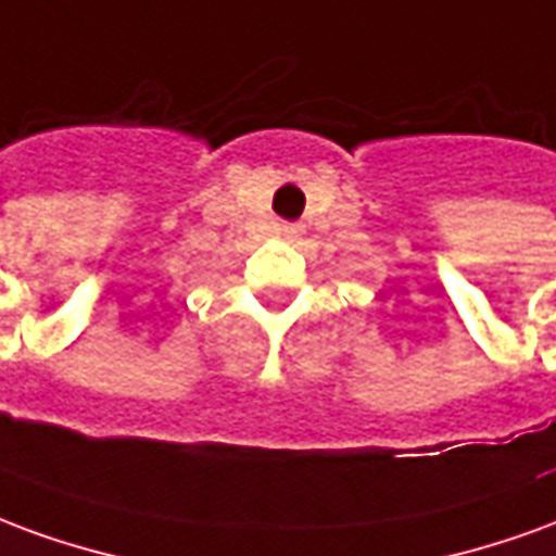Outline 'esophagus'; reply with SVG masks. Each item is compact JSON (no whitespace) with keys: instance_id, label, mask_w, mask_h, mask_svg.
<instances>
[{"instance_id":"1","label":"esophagus","mask_w":556,"mask_h":556,"mask_svg":"<svg viewBox=\"0 0 556 556\" xmlns=\"http://www.w3.org/2000/svg\"><path fill=\"white\" fill-rule=\"evenodd\" d=\"M282 231H286V235H294L298 229H294V226H282Z\"/></svg>"}]
</instances>
